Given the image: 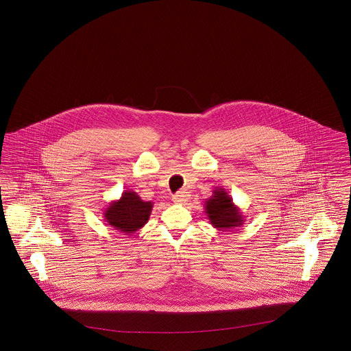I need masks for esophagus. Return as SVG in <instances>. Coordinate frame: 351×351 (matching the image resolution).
Here are the masks:
<instances>
[{"instance_id": "1", "label": "esophagus", "mask_w": 351, "mask_h": 351, "mask_svg": "<svg viewBox=\"0 0 351 351\" xmlns=\"http://www.w3.org/2000/svg\"><path fill=\"white\" fill-rule=\"evenodd\" d=\"M189 196H191V195H189L186 191H179L178 193H175V195L172 196V201H173L175 204H183L185 201H188Z\"/></svg>"}]
</instances>
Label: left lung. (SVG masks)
Here are the masks:
<instances>
[{
  "mask_svg": "<svg viewBox=\"0 0 351 351\" xmlns=\"http://www.w3.org/2000/svg\"><path fill=\"white\" fill-rule=\"evenodd\" d=\"M204 208L209 222L221 232H230L234 228H241L246 221L241 209L234 204L233 199L223 188H216L213 195L205 200Z\"/></svg>",
  "mask_w": 351,
  "mask_h": 351,
  "instance_id": "obj_1",
  "label": "left lung"
}]
</instances>
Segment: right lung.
Wrapping results in <instances>:
<instances>
[{
  "label": "right lung",
  "instance_id": "obj_1",
  "mask_svg": "<svg viewBox=\"0 0 351 351\" xmlns=\"http://www.w3.org/2000/svg\"><path fill=\"white\" fill-rule=\"evenodd\" d=\"M152 206V201L142 200L134 191H125L104 210V219L114 230L133 234L147 223Z\"/></svg>",
  "mask_w": 351,
  "mask_h": 351
}]
</instances>
